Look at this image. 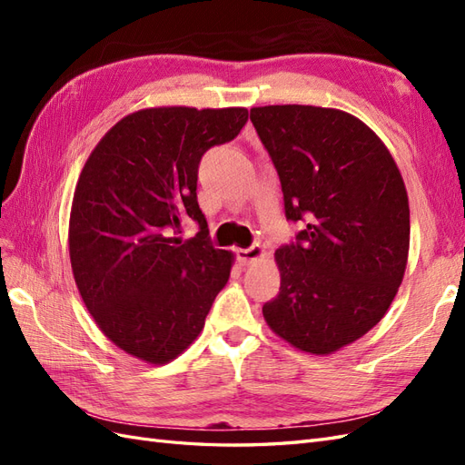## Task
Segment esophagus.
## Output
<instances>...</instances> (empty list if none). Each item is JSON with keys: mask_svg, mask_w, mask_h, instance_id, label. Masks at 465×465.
Returning <instances> with one entry per match:
<instances>
[{"mask_svg": "<svg viewBox=\"0 0 465 465\" xmlns=\"http://www.w3.org/2000/svg\"><path fill=\"white\" fill-rule=\"evenodd\" d=\"M236 256H238V262H241L242 265H252L265 256V250L262 244H254L250 248L236 250Z\"/></svg>", "mask_w": 465, "mask_h": 465, "instance_id": "obj_1", "label": "esophagus"}]
</instances>
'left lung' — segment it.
<instances>
[{
  "instance_id": "8db88e82",
  "label": "left lung",
  "mask_w": 465,
  "mask_h": 465,
  "mask_svg": "<svg viewBox=\"0 0 465 465\" xmlns=\"http://www.w3.org/2000/svg\"><path fill=\"white\" fill-rule=\"evenodd\" d=\"M277 168L299 242L275 252L277 299L263 304L275 335L331 355L384 318L410 254V200L391 153L349 112L306 104L250 110Z\"/></svg>"
}]
</instances>
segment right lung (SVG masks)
<instances>
[{
  "mask_svg": "<svg viewBox=\"0 0 465 465\" xmlns=\"http://www.w3.org/2000/svg\"><path fill=\"white\" fill-rule=\"evenodd\" d=\"M248 110L157 106L124 116L91 151L69 213V260L83 302L108 340L161 367L198 340L227 285L229 250L209 244L198 164L227 143ZM193 218L192 242L175 234Z\"/></svg>",
  "mask_w": 465,
  "mask_h": 465,
  "instance_id": "right-lung-1",
  "label": "right lung"
}]
</instances>
